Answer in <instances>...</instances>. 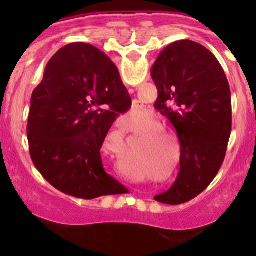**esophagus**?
<instances>
[{"mask_svg":"<svg viewBox=\"0 0 256 256\" xmlns=\"http://www.w3.org/2000/svg\"><path fill=\"white\" fill-rule=\"evenodd\" d=\"M133 91H134V88H130V92H133Z\"/></svg>","mask_w":256,"mask_h":256,"instance_id":"esophagus-1","label":"esophagus"}]
</instances>
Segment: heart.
I'll return each mask as SVG.
<instances>
[{"mask_svg":"<svg viewBox=\"0 0 256 256\" xmlns=\"http://www.w3.org/2000/svg\"><path fill=\"white\" fill-rule=\"evenodd\" d=\"M162 124L159 118L155 116V115H151L146 120H144V123H141V126H137L136 132H146L142 136L146 140L168 138L169 134L164 130H162ZM123 130H126V128H123Z\"/></svg>","mask_w":256,"mask_h":256,"instance_id":"b5f03b06","label":"heart"}]
</instances>
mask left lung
I'll use <instances>...</instances> for the list:
<instances>
[{"label": "left lung", "instance_id": "8db88e82", "mask_svg": "<svg viewBox=\"0 0 256 256\" xmlns=\"http://www.w3.org/2000/svg\"><path fill=\"white\" fill-rule=\"evenodd\" d=\"M155 108L177 130L180 168L173 186L155 200L182 204L216 178L232 128L230 90L224 70L202 44L182 40L165 47L151 68Z\"/></svg>", "mask_w": 256, "mask_h": 256}]
</instances>
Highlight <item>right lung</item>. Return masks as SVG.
<instances>
[{
    "label": "right lung",
    "mask_w": 256,
    "mask_h": 256,
    "mask_svg": "<svg viewBox=\"0 0 256 256\" xmlns=\"http://www.w3.org/2000/svg\"><path fill=\"white\" fill-rule=\"evenodd\" d=\"M130 105L119 70L101 50L82 42L60 48L32 94L26 133L36 168L74 198L122 192L106 173L100 150L118 115Z\"/></svg>",
    "instance_id": "right-lung-1"
}]
</instances>
